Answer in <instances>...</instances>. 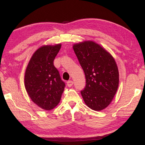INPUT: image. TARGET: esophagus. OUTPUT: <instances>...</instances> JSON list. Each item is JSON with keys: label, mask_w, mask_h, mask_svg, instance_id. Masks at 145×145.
I'll use <instances>...</instances> for the list:
<instances>
[{"label": "esophagus", "mask_w": 145, "mask_h": 145, "mask_svg": "<svg viewBox=\"0 0 145 145\" xmlns=\"http://www.w3.org/2000/svg\"><path fill=\"white\" fill-rule=\"evenodd\" d=\"M73 83H74L73 81H72V80H68V81L67 82V85H68V86H69V87H71V86H72V85H73Z\"/></svg>", "instance_id": "34e87169"}]
</instances>
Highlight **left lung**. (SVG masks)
Masks as SVG:
<instances>
[{
    "mask_svg": "<svg viewBox=\"0 0 145 145\" xmlns=\"http://www.w3.org/2000/svg\"><path fill=\"white\" fill-rule=\"evenodd\" d=\"M73 50L84 71L86 86L80 91L88 106L101 111L110 104L119 81L117 64L112 56L94 42H83Z\"/></svg>",
    "mask_w": 145,
    "mask_h": 145,
    "instance_id": "8db88e82",
    "label": "left lung"
}]
</instances>
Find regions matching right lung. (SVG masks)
<instances>
[{"label":"right lung","instance_id":"obj_1","mask_svg":"<svg viewBox=\"0 0 145 145\" xmlns=\"http://www.w3.org/2000/svg\"><path fill=\"white\" fill-rule=\"evenodd\" d=\"M61 45L43 46L34 52L26 69L25 86L31 99L45 110L57 105L65 87L54 60Z\"/></svg>","mask_w":145,"mask_h":145}]
</instances>
